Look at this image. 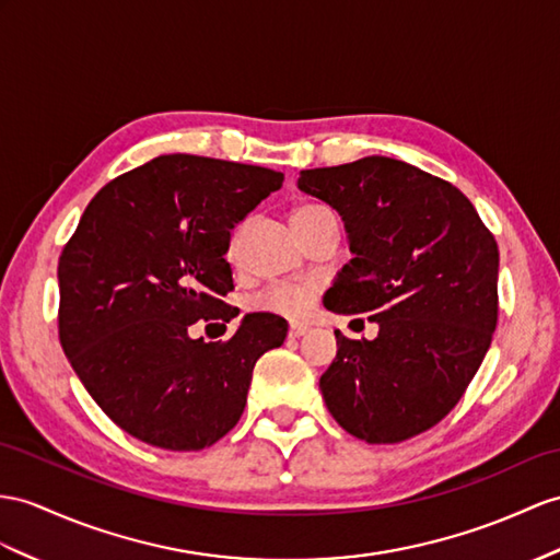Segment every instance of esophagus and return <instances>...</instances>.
Listing matches in <instances>:
<instances>
[{"label":"esophagus","instance_id":"1","mask_svg":"<svg viewBox=\"0 0 560 560\" xmlns=\"http://www.w3.org/2000/svg\"><path fill=\"white\" fill-rule=\"evenodd\" d=\"M308 332V325H302V323H292L290 325V337H304Z\"/></svg>","mask_w":560,"mask_h":560}]
</instances>
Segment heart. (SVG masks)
I'll return each instance as SVG.
<instances>
[{
  "label": "heart",
  "instance_id": "obj_1",
  "mask_svg": "<svg viewBox=\"0 0 560 560\" xmlns=\"http://www.w3.org/2000/svg\"><path fill=\"white\" fill-rule=\"evenodd\" d=\"M327 213L332 211L327 207H320V203H306V207H299L292 213V223ZM313 296H316V288H313V284H278V288H270L268 292L258 294L254 299V306L268 313H278V316L299 318L308 311Z\"/></svg>",
  "mask_w": 560,
  "mask_h": 560
}]
</instances>
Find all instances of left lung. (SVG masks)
I'll list each match as a JSON object with an SVG mask.
<instances>
[{
  "mask_svg": "<svg viewBox=\"0 0 560 560\" xmlns=\"http://www.w3.org/2000/svg\"><path fill=\"white\" fill-rule=\"evenodd\" d=\"M296 185L342 215L353 254L325 308L377 323L375 339L335 330L327 411L368 444L411 440L458 404L492 345L497 242L460 189L406 161L365 156Z\"/></svg>",
  "mask_w": 560,
  "mask_h": 560,
  "instance_id": "obj_1",
  "label": "left lung"
}]
</instances>
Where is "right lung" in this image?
<instances>
[{"mask_svg": "<svg viewBox=\"0 0 560 560\" xmlns=\"http://www.w3.org/2000/svg\"><path fill=\"white\" fill-rule=\"evenodd\" d=\"M282 173L171 154L102 187L59 258V337L102 411L132 438L199 452L237 425L252 371L288 337V320L247 313L228 342L189 337L230 323V230Z\"/></svg>", "mask_w": 560, "mask_h": 560, "instance_id": "right-lung-1", "label": "right lung"}]
</instances>
